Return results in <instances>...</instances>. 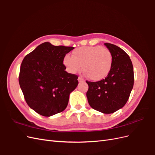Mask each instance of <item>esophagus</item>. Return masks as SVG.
I'll use <instances>...</instances> for the list:
<instances>
[{"instance_id": "1", "label": "esophagus", "mask_w": 155, "mask_h": 155, "mask_svg": "<svg viewBox=\"0 0 155 155\" xmlns=\"http://www.w3.org/2000/svg\"><path fill=\"white\" fill-rule=\"evenodd\" d=\"M78 81L80 82V81H84V79H83V78L81 77V76H79V78H78Z\"/></svg>"}]
</instances>
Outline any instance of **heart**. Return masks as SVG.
<instances>
[{
  "label": "heart",
  "mask_w": 155,
  "mask_h": 155,
  "mask_svg": "<svg viewBox=\"0 0 155 155\" xmlns=\"http://www.w3.org/2000/svg\"><path fill=\"white\" fill-rule=\"evenodd\" d=\"M112 55L107 48L100 46H84L75 49L72 56L66 55L63 64L70 73L83 71L88 79L100 81L109 74L112 65Z\"/></svg>",
  "instance_id": "b5f03b06"
}]
</instances>
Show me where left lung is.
I'll use <instances>...</instances> for the list:
<instances>
[{"label":"left lung","instance_id":"1","mask_svg":"<svg viewBox=\"0 0 155 155\" xmlns=\"http://www.w3.org/2000/svg\"><path fill=\"white\" fill-rule=\"evenodd\" d=\"M112 55V65L105 79L96 82L86 81L87 97L94 110L104 114L113 113L127 101L134 85V70L128 54L118 46L104 44Z\"/></svg>","mask_w":155,"mask_h":155}]
</instances>
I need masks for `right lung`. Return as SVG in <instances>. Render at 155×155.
<instances>
[{"label":"right lung","instance_id":"1","mask_svg":"<svg viewBox=\"0 0 155 155\" xmlns=\"http://www.w3.org/2000/svg\"><path fill=\"white\" fill-rule=\"evenodd\" d=\"M72 46L39 45L23 59L18 82L28 106L48 117L63 111L69 95L78 85V76L65 71L63 58Z\"/></svg>","mask_w":155,"mask_h":155}]
</instances>
